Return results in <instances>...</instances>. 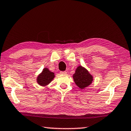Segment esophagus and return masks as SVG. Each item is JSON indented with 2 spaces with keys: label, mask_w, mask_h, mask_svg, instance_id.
<instances>
[{
  "label": "esophagus",
  "mask_w": 131,
  "mask_h": 131,
  "mask_svg": "<svg viewBox=\"0 0 131 131\" xmlns=\"http://www.w3.org/2000/svg\"><path fill=\"white\" fill-rule=\"evenodd\" d=\"M60 73H61V74H66L67 72H66V71H61V72H60Z\"/></svg>",
  "instance_id": "obj_1"
}]
</instances>
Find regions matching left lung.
I'll return each mask as SVG.
<instances>
[{
	"instance_id": "1",
	"label": "left lung",
	"mask_w": 131,
	"mask_h": 131,
	"mask_svg": "<svg viewBox=\"0 0 131 131\" xmlns=\"http://www.w3.org/2000/svg\"><path fill=\"white\" fill-rule=\"evenodd\" d=\"M73 77L75 84L81 89L89 86L93 80L88 70L81 66H79L75 70Z\"/></svg>"
}]
</instances>
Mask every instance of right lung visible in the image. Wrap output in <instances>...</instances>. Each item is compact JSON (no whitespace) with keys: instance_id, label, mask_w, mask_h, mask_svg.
<instances>
[{"instance_id":"1","label":"right lung","mask_w":131,"mask_h":131,"mask_svg":"<svg viewBox=\"0 0 131 131\" xmlns=\"http://www.w3.org/2000/svg\"><path fill=\"white\" fill-rule=\"evenodd\" d=\"M54 77V73L50 71L47 68H45L43 69L42 73L37 77V81L40 86H46L51 83Z\"/></svg>"}]
</instances>
